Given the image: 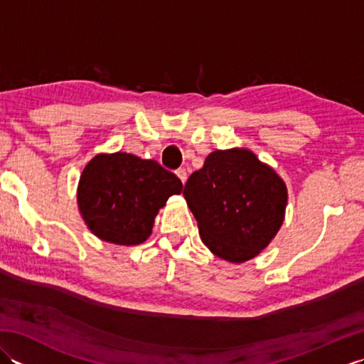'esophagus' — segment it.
Returning a JSON list of instances; mask_svg holds the SVG:
<instances>
[{
    "instance_id": "esophagus-1",
    "label": "esophagus",
    "mask_w": 364,
    "mask_h": 364,
    "mask_svg": "<svg viewBox=\"0 0 364 364\" xmlns=\"http://www.w3.org/2000/svg\"><path fill=\"white\" fill-rule=\"evenodd\" d=\"M176 175H178V178H180L183 184L186 183V180H188V170L186 168H178Z\"/></svg>"
}]
</instances>
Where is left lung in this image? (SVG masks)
<instances>
[{
    "mask_svg": "<svg viewBox=\"0 0 364 364\" xmlns=\"http://www.w3.org/2000/svg\"><path fill=\"white\" fill-rule=\"evenodd\" d=\"M183 196L203 244L230 262L252 259L266 249L288 203L284 181L247 149L208 154L184 184Z\"/></svg>",
    "mask_w": 364,
    "mask_h": 364,
    "instance_id": "obj_1",
    "label": "left lung"
}]
</instances>
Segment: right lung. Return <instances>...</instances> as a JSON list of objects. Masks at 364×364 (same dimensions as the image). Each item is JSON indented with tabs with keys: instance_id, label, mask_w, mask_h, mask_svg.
<instances>
[{
	"instance_id": "right-lung-1",
	"label": "right lung",
	"mask_w": 364,
	"mask_h": 364,
	"mask_svg": "<svg viewBox=\"0 0 364 364\" xmlns=\"http://www.w3.org/2000/svg\"><path fill=\"white\" fill-rule=\"evenodd\" d=\"M183 183L156 161L129 153L97 154L84 167L78 208L97 237L119 245L146 241L158 211Z\"/></svg>"
}]
</instances>
